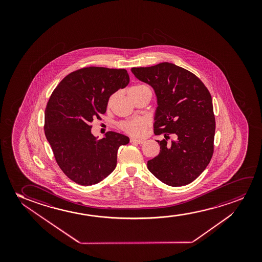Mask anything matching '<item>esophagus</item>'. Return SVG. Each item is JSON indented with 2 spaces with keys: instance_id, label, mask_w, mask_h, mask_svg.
<instances>
[{
  "instance_id": "esophagus-1",
  "label": "esophagus",
  "mask_w": 262,
  "mask_h": 262,
  "mask_svg": "<svg viewBox=\"0 0 262 262\" xmlns=\"http://www.w3.org/2000/svg\"><path fill=\"white\" fill-rule=\"evenodd\" d=\"M130 142H132V143L142 144L144 142V140H137V139H134V138H132V139H130Z\"/></svg>"
}]
</instances>
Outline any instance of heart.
Listing matches in <instances>:
<instances>
[{
  "instance_id": "b5f03b06",
  "label": "heart",
  "mask_w": 262,
  "mask_h": 262,
  "mask_svg": "<svg viewBox=\"0 0 262 262\" xmlns=\"http://www.w3.org/2000/svg\"><path fill=\"white\" fill-rule=\"evenodd\" d=\"M143 86H142V85L134 86L129 90H137V89L143 88ZM111 99L112 97L109 101H111ZM120 126H121V129H123L125 133H129L133 136L139 137L143 135L145 129H146V123L142 119L140 118L133 119V120H130L128 122H122Z\"/></svg>"
}]
</instances>
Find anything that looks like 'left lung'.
Instances as JSON below:
<instances>
[{"instance_id":"left-lung-1","label":"left lung","mask_w":262,"mask_h":262,"mask_svg":"<svg viewBox=\"0 0 262 262\" xmlns=\"http://www.w3.org/2000/svg\"><path fill=\"white\" fill-rule=\"evenodd\" d=\"M130 71L154 90L155 133L165 138L157 140L160 152L147 161V168L169 186L189 184L208 166L214 149L215 116L208 89L193 73L170 62ZM169 134L176 137L171 143Z\"/></svg>"}]
</instances>
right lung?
Listing matches in <instances>:
<instances>
[{
    "mask_svg": "<svg viewBox=\"0 0 262 262\" xmlns=\"http://www.w3.org/2000/svg\"><path fill=\"white\" fill-rule=\"evenodd\" d=\"M129 82L124 69L89 67L66 76L52 94L45 133L60 168L73 182L93 185L116 167L119 147L129 143V137L109 132L97 140L91 122L106 112L112 95Z\"/></svg>",
    "mask_w": 262,
    "mask_h": 262,
    "instance_id": "1",
    "label": "right lung"
}]
</instances>
